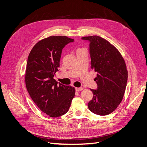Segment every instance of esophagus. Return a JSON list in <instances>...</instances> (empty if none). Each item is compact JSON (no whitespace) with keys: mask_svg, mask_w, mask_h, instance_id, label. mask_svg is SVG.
I'll list each match as a JSON object with an SVG mask.
<instances>
[{"mask_svg":"<svg viewBox=\"0 0 147 147\" xmlns=\"http://www.w3.org/2000/svg\"><path fill=\"white\" fill-rule=\"evenodd\" d=\"M75 90H76V91H77V92H80V91L83 90V87H77L75 89Z\"/></svg>","mask_w":147,"mask_h":147,"instance_id":"obj_1","label":"esophagus"}]
</instances>
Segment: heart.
Returning a JSON list of instances; mask_svg holds the SVG:
<instances>
[{
	"label": "heart",
	"instance_id": "heart-1",
	"mask_svg": "<svg viewBox=\"0 0 147 147\" xmlns=\"http://www.w3.org/2000/svg\"><path fill=\"white\" fill-rule=\"evenodd\" d=\"M80 49H78V50H80Z\"/></svg>",
	"mask_w": 147,
	"mask_h": 147
}]
</instances>
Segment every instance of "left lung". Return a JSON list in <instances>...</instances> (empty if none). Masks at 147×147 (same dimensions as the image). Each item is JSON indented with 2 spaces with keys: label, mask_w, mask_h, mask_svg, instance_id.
Returning a JSON list of instances; mask_svg holds the SVG:
<instances>
[{
  "label": "left lung",
  "mask_w": 147,
  "mask_h": 147,
  "mask_svg": "<svg viewBox=\"0 0 147 147\" xmlns=\"http://www.w3.org/2000/svg\"><path fill=\"white\" fill-rule=\"evenodd\" d=\"M82 39L90 42L91 69L97 72L95 80L98 89H90L93 96L88 107L96 115H109L118 107L124 95L128 79L124 59L113 45L101 37Z\"/></svg>",
  "instance_id": "obj_1"
}]
</instances>
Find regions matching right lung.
I'll list each match as a JSON object with an SVG mask.
<instances>
[{"label":"right lung","mask_w":147,"mask_h":147,"mask_svg":"<svg viewBox=\"0 0 147 147\" xmlns=\"http://www.w3.org/2000/svg\"><path fill=\"white\" fill-rule=\"evenodd\" d=\"M66 36H49L40 40L29 54L25 72L27 90L37 106L50 117L67 112L75 96V88L54 79L60 66L62 49L74 42Z\"/></svg>","instance_id":"obj_1"}]
</instances>
